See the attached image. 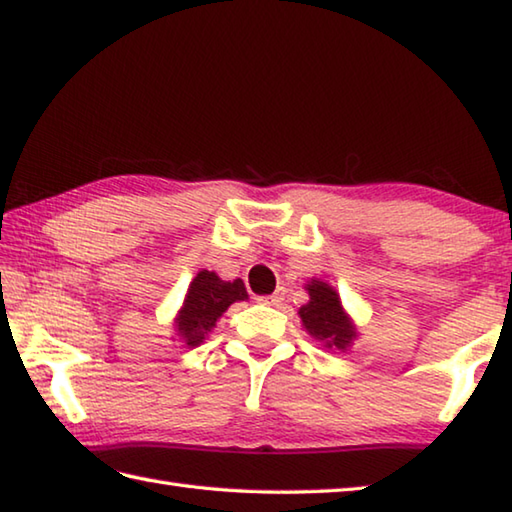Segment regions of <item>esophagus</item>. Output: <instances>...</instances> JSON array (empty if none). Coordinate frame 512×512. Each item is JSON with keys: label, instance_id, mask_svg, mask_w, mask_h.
<instances>
[{"label": "esophagus", "instance_id": "1", "mask_svg": "<svg viewBox=\"0 0 512 512\" xmlns=\"http://www.w3.org/2000/svg\"><path fill=\"white\" fill-rule=\"evenodd\" d=\"M283 301H285V289H276V292H274L272 296L260 298V303L272 305V307H281V305H283Z\"/></svg>", "mask_w": 512, "mask_h": 512}]
</instances>
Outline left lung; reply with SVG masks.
<instances>
[{
	"label": "left lung",
	"mask_w": 512,
	"mask_h": 512,
	"mask_svg": "<svg viewBox=\"0 0 512 512\" xmlns=\"http://www.w3.org/2000/svg\"><path fill=\"white\" fill-rule=\"evenodd\" d=\"M307 294H310V303L298 310V316L314 339L323 341L325 347H339L347 350L350 343L356 339V327L345 314L341 298L336 289L323 281L312 278L307 283Z\"/></svg>",
	"instance_id": "1"
}]
</instances>
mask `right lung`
<instances>
[{
  "label": "right lung",
  "mask_w": 512,
  "mask_h": 512,
  "mask_svg": "<svg viewBox=\"0 0 512 512\" xmlns=\"http://www.w3.org/2000/svg\"><path fill=\"white\" fill-rule=\"evenodd\" d=\"M247 289L245 283L236 278V281H223L216 272H202L196 274L191 281L185 303H182L180 312L176 316V332L187 347H196L205 336L214 330L216 321L231 303L245 301Z\"/></svg>",
  "instance_id": "add662e5"
}]
</instances>
